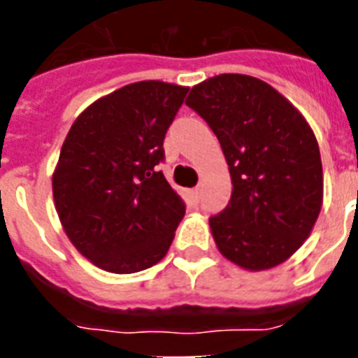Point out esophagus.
Segmentation results:
<instances>
[{
    "label": "esophagus",
    "mask_w": 358,
    "mask_h": 358,
    "mask_svg": "<svg viewBox=\"0 0 358 358\" xmlns=\"http://www.w3.org/2000/svg\"><path fill=\"white\" fill-rule=\"evenodd\" d=\"M201 193H202L201 187H195V189H191V196H193L195 201H199V199H201Z\"/></svg>",
    "instance_id": "1"
}]
</instances>
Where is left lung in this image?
<instances>
[{"label":"left lung","mask_w":358,"mask_h":358,"mask_svg":"<svg viewBox=\"0 0 358 358\" xmlns=\"http://www.w3.org/2000/svg\"><path fill=\"white\" fill-rule=\"evenodd\" d=\"M185 103L217 135L232 178L229 206L210 217L219 252L247 271L282 264L310 236L323 204L316 135L269 83L219 74Z\"/></svg>","instance_id":"8db88e82"}]
</instances>
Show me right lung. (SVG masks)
I'll return each mask as SVG.
<instances>
[{"instance_id": "1", "label": "right lung", "mask_w": 358, "mask_h": 358, "mask_svg": "<svg viewBox=\"0 0 358 358\" xmlns=\"http://www.w3.org/2000/svg\"><path fill=\"white\" fill-rule=\"evenodd\" d=\"M187 87L137 81L98 98L70 128L52 176L59 221L103 271L128 275L167 255L185 213L156 165Z\"/></svg>"}]
</instances>
